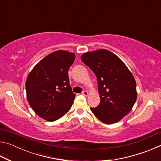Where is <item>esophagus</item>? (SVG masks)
I'll return each mask as SVG.
<instances>
[{
	"label": "esophagus",
	"instance_id": "obj_1",
	"mask_svg": "<svg viewBox=\"0 0 161 161\" xmlns=\"http://www.w3.org/2000/svg\"><path fill=\"white\" fill-rule=\"evenodd\" d=\"M81 94L84 95V96H85V97H87L89 95V92L87 91H84L82 93H81Z\"/></svg>",
	"mask_w": 161,
	"mask_h": 161
}]
</instances>
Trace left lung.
Returning <instances> with one entry per match:
<instances>
[{"instance_id": "obj_1", "label": "left lung", "mask_w": 161, "mask_h": 161, "mask_svg": "<svg viewBox=\"0 0 161 161\" xmlns=\"http://www.w3.org/2000/svg\"><path fill=\"white\" fill-rule=\"evenodd\" d=\"M81 60L97 78L100 103L91 108L92 113L106 124L119 122L130 112L137 99L132 73L118 56L104 49L84 53Z\"/></svg>"}]
</instances>
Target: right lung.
<instances>
[{
    "instance_id": "obj_1",
    "label": "right lung",
    "mask_w": 161,
    "mask_h": 161,
    "mask_svg": "<svg viewBox=\"0 0 161 161\" xmlns=\"http://www.w3.org/2000/svg\"><path fill=\"white\" fill-rule=\"evenodd\" d=\"M75 59L73 53L53 52L38 62L26 79L29 104L46 121L60 119L72 107L75 94L69 85L68 70Z\"/></svg>"
}]
</instances>
